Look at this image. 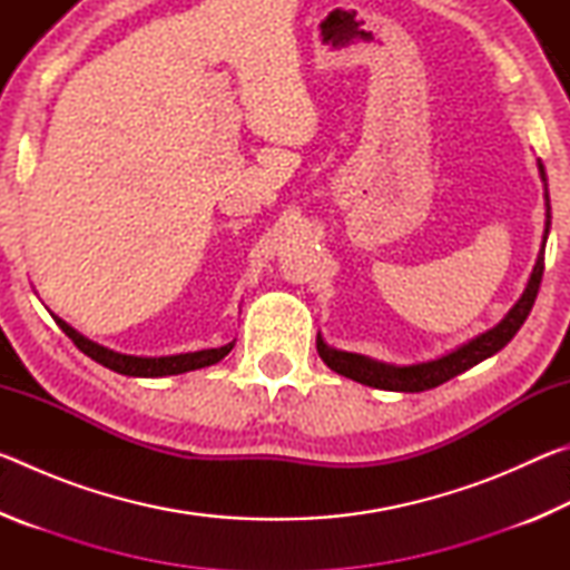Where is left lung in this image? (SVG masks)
Masks as SVG:
<instances>
[{
  "label": "left lung",
  "instance_id": "obj_1",
  "mask_svg": "<svg viewBox=\"0 0 570 570\" xmlns=\"http://www.w3.org/2000/svg\"><path fill=\"white\" fill-rule=\"evenodd\" d=\"M538 173L540 180L546 186V230H543V240H540V250L535 258L533 272H530L528 284L520 294L513 308L500 320L493 330L478 334L475 340H470L465 344L455 346V350L435 356V360L428 362H417V364H387L380 360H372V356L356 354V352H342L334 350L324 342L322 332L316 334V352L324 360V364L334 370L342 377H350L360 384H366V387H377V390H387V392H424L438 387V384L448 382L458 374L468 372L470 366L480 364L488 356L498 354L503 346L513 340L518 334L520 326L528 320L530 308L535 304L538 296V286L540 278H543V258H546V240H548V230H551V198H548V178H546V168L543 163L538 160Z\"/></svg>",
  "mask_w": 570,
  "mask_h": 570
}]
</instances>
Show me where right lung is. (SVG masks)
Segmentation results:
<instances>
[{
    "mask_svg": "<svg viewBox=\"0 0 570 570\" xmlns=\"http://www.w3.org/2000/svg\"><path fill=\"white\" fill-rule=\"evenodd\" d=\"M55 316V314H52ZM55 322L60 330L70 336L75 342L77 350L82 354H88L90 360H95L108 370L125 374V377H170V374H183V372H193V370H204V366H210L224 360V356L234 350V342H228L218 350H198V352H183V354H166V356H138V354H120L115 350H108L98 342L88 340L77 330H72L70 324L62 322L60 316H55Z\"/></svg>",
    "mask_w": 570,
    "mask_h": 570,
    "instance_id": "1",
    "label": "right lung"
}]
</instances>
